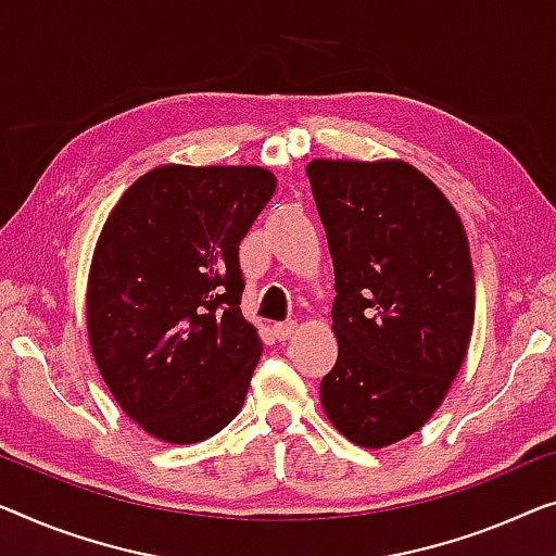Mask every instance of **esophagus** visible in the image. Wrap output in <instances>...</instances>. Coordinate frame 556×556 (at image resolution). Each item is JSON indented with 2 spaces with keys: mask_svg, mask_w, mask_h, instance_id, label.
I'll list each match as a JSON object with an SVG mask.
<instances>
[{
  "mask_svg": "<svg viewBox=\"0 0 556 556\" xmlns=\"http://www.w3.org/2000/svg\"><path fill=\"white\" fill-rule=\"evenodd\" d=\"M294 334H296L294 321H279V325H275V337L279 342H287V339H292Z\"/></svg>",
  "mask_w": 556,
  "mask_h": 556,
  "instance_id": "obj_1",
  "label": "esophagus"
}]
</instances>
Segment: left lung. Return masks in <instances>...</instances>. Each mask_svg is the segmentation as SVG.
<instances>
[{
  "mask_svg": "<svg viewBox=\"0 0 556 556\" xmlns=\"http://www.w3.org/2000/svg\"><path fill=\"white\" fill-rule=\"evenodd\" d=\"M334 264L337 364L321 407L350 442L382 450L432 417L475 327V271L459 214L407 162L306 167Z\"/></svg>",
  "mask_w": 556,
  "mask_h": 556,
  "instance_id": "left-lung-1",
  "label": "left lung"
}]
</instances>
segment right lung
<instances>
[{
	"label": "right lung",
	"instance_id": "1",
	"mask_svg": "<svg viewBox=\"0 0 556 556\" xmlns=\"http://www.w3.org/2000/svg\"><path fill=\"white\" fill-rule=\"evenodd\" d=\"M275 189L262 167L164 164L104 222L89 344L119 407L162 442H202L242 409L262 342L239 309V242Z\"/></svg>",
	"mask_w": 556,
	"mask_h": 556
}]
</instances>
